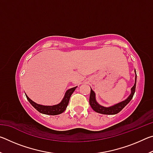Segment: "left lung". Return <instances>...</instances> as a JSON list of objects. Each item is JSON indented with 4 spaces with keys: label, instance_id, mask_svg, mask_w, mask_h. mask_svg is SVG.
Wrapping results in <instances>:
<instances>
[{
    "label": "left lung",
    "instance_id": "left-lung-1",
    "mask_svg": "<svg viewBox=\"0 0 153 153\" xmlns=\"http://www.w3.org/2000/svg\"><path fill=\"white\" fill-rule=\"evenodd\" d=\"M136 73V70L134 69ZM136 77H135V84H134V86L131 88V94L129 96L127 99H126L123 101L119 102L113 106H111L109 107H102V106L98 104V102L96 101V97H95V93L93 90L91 89L90 90V99L89 102L90 105L93 110L96 111L97 113L104 114V115H115L120 113V111L123 109V108L126 107V106L130 102V100L132 99L134 97V93L136 91Z\"/></svg>",
    "mask_w": 153,
    "mask_h": 153
}]
</instances>
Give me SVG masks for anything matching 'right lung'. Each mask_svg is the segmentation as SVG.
I'll return each mask as SVG.
<instances>
[{"label":"right lung","instance_id":"right-lung-1","mask_svg":"<svg viewBox=\"0 0 153 153\" xmlns=\"http://www.w3.org/2000/svg\"><path fill=\"white\" fill-rule=\"evenodd\" d=\"M76 88L77 86L69 89L65 92V97L63 98V100H61V102L58 105H53V106H45V105H38L37 103L32 101V100H31L26 94H25V96H26L27 99L28 100V101L30 102V104L32 105L36 110L39 111L40 113L42 114H45V115H59V114L62 113L65 111L67 105H68L69 98H70L71 94H73V92H74V90H76Z\"/></svg>","mask_w":153,"mask_h":153}]
</instances>
